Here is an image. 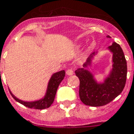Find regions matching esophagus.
I'll list each match as a JSON object with an SVG mask.
<instances>
[{
  "instance_id": "34e87169",
  "label": "esophagus",
  "mask_w": 134,
  "mask_h": 134,
  "mask_svg": "<svg viewBox=\"0 0 134 134\" xmlns=\"http://www.w3.org/2000/svg\"><path fill=\"white\" fill-rule=\"evenodd\" d=\"M66 73H67V75H72V74H74V71L72 70V69H68L66 71Z\"/></svg>"
}]
</instances>
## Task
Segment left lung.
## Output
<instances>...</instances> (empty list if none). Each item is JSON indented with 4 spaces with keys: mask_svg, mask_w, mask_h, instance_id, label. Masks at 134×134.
Returning a JSON list of instances; mask_svg holds the SVG:
<instances>
[{
    "mask_svg": "<svg viewBox=\"0 0 134 134\" xmlns=\"http://www.w3.org/2000/svg\"><path fill=\"white\" fill-rule=\"evenodd\" d=\"M110 38L109 36H107ZM109 49L113 53L112 70L110 76L103 83H98L92 74L86 69L91 65L92 55L83 65L84 68H79L75 74L79 79V97L81 102L93 107L105 105L119 96L124 89L126 81L127 65L124 52L118 43L114 42ZM94 53L93 55H94Z\"/></svg>",
    "mask_w": 134,
    "mask_h": 134,
    "instance_id": "left-lung-1",
    "label": "left lung"
}]
</instances>
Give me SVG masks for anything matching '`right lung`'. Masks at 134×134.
<instances>
[{
	"label": "right lung",
	"instance_id": "right-lung-1",
	"mask_svg": "<svg viewBox=\"0 0 134 134\" xmlns=\"http://www.w3.org/2000/svg\"><path fill=\"white\" fill-rule=\"evenodd\" d=\"M65 70H62L53 74V76H51V79L49 81L46 94L43 98L39 100L34 101V102H24L17 98L10 91V93L15 100L19 102V103L22 104L23 105L26 106L27 108H31V109H37V110L46 109V108H49L53 103L58 86L61 83V81L63 80V79L65 78Z\"/></svg>",
	"mask_w": 134,
	"mask_h": 134
}]
</instances>
